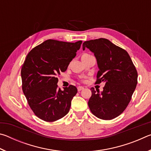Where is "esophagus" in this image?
Masks as SVG:
<instances>
[{"mask_svg": "<svg viewBox=\"0 0 151 151\" xmlns=\"http://www.w3.org/2000/svg\"><path fill=\"white\" fill-rule=\"evenodd\" d=\"M77 89H78V91H81L83 90V89H84V87L83 86H78Z\"/></svg>", "mask_w": 151, "mask_h": 151, "instance_id": "34e87169", "label": "esophagus"}]
</instances>
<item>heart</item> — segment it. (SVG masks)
I'll use <instances>...</instances> for the list:
<instances>
[{
	"label": "heart",
	"mask_w": 151,
	"mask_h": 151,
	"mask_svg": "<svg viewBox=\"0 0 151 151\" xmlns=\"http://www.w3.org/2000/svg\"><path fill=\"white\" fill-rule=\"evenodd\" d=\"M86 55H88V54H87V53H85V54H83V55H82V57H84V56H86Z\"/></svg>",
	"instance_id": "heart-1"
}]
</instances>
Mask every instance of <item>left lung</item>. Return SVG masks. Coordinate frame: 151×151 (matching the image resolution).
<instances>
[{
  "instance_id": "obj_1",
  "label": "left lung",
  "mask_w": 151,
  "mask_h": 151,
  "mask_svg": "<svg viewBox=\"0 0 151 151\" xmlns=\"http://www.w3.org/2000/svg\"><path fill=\"white\" fill-rule=\"evenodd\" d=\"M94 53L98 65L96 84L105 83L103 91L91 88L88 102L91 111L97 118L111 120L119 116L131 101L137 85L138 74L126 50L106 39L83 42V49Z\"/></svg>"
}]
</instances>
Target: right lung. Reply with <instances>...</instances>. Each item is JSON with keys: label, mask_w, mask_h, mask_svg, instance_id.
I'll return each instance as SVG.
<instances>
[{"label": "right lung", "mask_w": 151, "mask_h": 151, "mask_svg": "<svg viewBox=\"0 0 151 151\" xmlns=\"http://www.w3.org/2000/svg\"><path fill=\"white\" fill-rule=\"evenodd\" d=\"M81 44L49 39L27 56L21 68L22 91L30 109L43 121H57L69 111L77 88L70 85L61 91L57 76L67 69Z\"/></svg>", "instance_id": "add662e5"}]
</instances>
